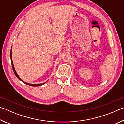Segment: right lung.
<instances>
[{
    "mask_svg": "<svg viewBox=\"0 0 124 124\" xmlns=\"http://www.w3.org/2000/svg\"><path fill=\"white\" fill-rule=\"evenodd\" d=\"M11 48H12V47H11ZM10 58H11V65H12V70H13V71H14V73H15V74L16 76L18 78V79H19V80H20L21 81H22V82H23L24 84H26L28 85L31 86H41V85H44L45 83H46L47 81H46V82L44 83L36 84H29V83H28L24 82V81H23L20 78V77L18 76V75L17 74V72H16L15 70V68H14V64H13V62H12V50H11V51H10Z\"/></svg>",
    "mask_w": 124,
    "mask_h": 124,
    "instance_id": "right-lung-1",
    "label": "right lung"
}]
</instances>
